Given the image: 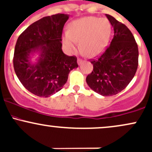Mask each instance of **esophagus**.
<instances>
[{
	"label": "esophagus",
	"mask_w": 152,
	"mask_h": 152,
	"mask_svg": "<svg viewBox=\"0 0 152 152\" xmlns=\"http://www.w3.org/2000/svg\"><path fill=\"white\" fill-rule=\"evenodd\" d=\"M82 62H83V60L80 59V58H78V59H77V63H78V64L81 65V63H82Z\"/></svg>",
	"instance_id": "34e87169"
}]
</instances>
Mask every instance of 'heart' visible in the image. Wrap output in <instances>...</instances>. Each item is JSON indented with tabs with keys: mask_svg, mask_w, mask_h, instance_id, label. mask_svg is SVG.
<instances>
[{
	"mask_svg": "<svg viewBox=\"0 0 152 152\" xmlns=\"http://www.w3.org/2000/svg\"><path fill=\"white\" fill-rule=\"evenodd\" d=\"M111 33L112 26L107 19L86 16L69 24V30L63 35V45L66 51L72 54L79 42L81 53L88 58H95L105 51Z\"/></svg>",
	"mask_w": 152,
	"mask_h": 152,
	"instance_id": "obj_1",
	"label": "heart"
}]
</instances>
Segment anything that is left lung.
<instances>
[{
    "instance_id": "obj_1",
    "label": "left lung",
    "mask_w": 152,
    "mask_h": 152,
    "mask_svg": "<svg viewBox=\"0 0 152 152\" xmlns=\"http://www.w3.org/2000/svg\"><path fill=\"white\" fill-rule=\"evenodd\" d=\"M105 15L114 29V37L100 57L91 61L93 71L86 81L95 92L109 96L121 92L134 77L138 68V50L127 26L110 15Z\"/></svg>"
}]
</instances>
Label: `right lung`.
<instances>
[{"mask_svg": "<svg viewBox=\"0 0 152 152\" xmlns=\"http://www.w3.org/2000/svg\"><path fill=\"white\" fill-rule=\"evenodd\" d=\"M69 18L58 14L38 20L20 34L14 49V68L18 79L28 91L48 97L62 89L68 74L78 68L77 58L62 50V32ZM37 54L36 62L31 58Z\"/></svg>", "mask_w": 152, "mask_h": 152, "instance_id": "obj_1", "label": "right lung"}]
</instances>
